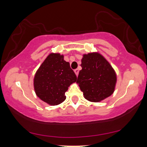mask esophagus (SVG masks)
<instances>
[{"mask_svg": "<svg viewBox=\"0 0 147 147\" xmlns=\"http://www.w3.org/2000/svg\"><path fill=\"white\" fill-rule=\"evenodd\" d=\"M79 69H75V72L76 75H77V76H78V75H79Z\"/></svg>", "mask_w": 147, "mask_h": 147, "instance_id": "34e87169", "label": "esophagus"}]
</instances>
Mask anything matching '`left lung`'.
Instances as JSON below:
<instances>
[{
    "label": "left lung",
    "instance_id": "8db88e82",
    "mask_svg": "<svg viewBox=\"0 0 147 147\" xmlns=\"http://www.w3.org/2000/svg\"><path fill=\"white\" fill-rule=\"evenodd\" d=\"M77 83L84 97L90 102H100L113 93L117 77L110 63L97 52L84 55Z\"/></svg>",
    "mask_w": 147,
    "mask_h": 147
}]
</instances>
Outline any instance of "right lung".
<instances>
[{
    "mask_svg": "<svg viewBox=\"0 0 147 147\" xmlns=\"http://www.w3.org/2000/svg\"><path fill=\"white\" fill-rule=\"evenodd\" d=\"M77 76L63 59V55L52 53L45 59L35 74L34 87L36 95L52 106L65 100V93Z\"/></svg>",
    "mask_w": 147,
    "mask_h": 147,
    "instance_id": "obj_1",
    "label": "right lung"
}]
</instances>
